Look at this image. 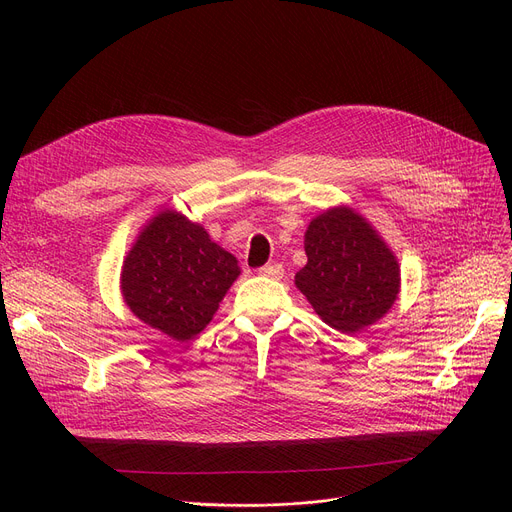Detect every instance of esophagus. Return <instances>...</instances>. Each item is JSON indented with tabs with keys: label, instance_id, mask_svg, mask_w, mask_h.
<instances>
[{
	"label": "esophagus",
	"instance_id": "34e87169",
	"mask_svg": "<svg viewBox=\"0 0 512 512\" xmlns=\"http://www.w3.org/2000/svg\"><path fill=\"white\" fill-rule=\"evenodd\" d=\"M259 276H265V278H272V280H280L284 276V267L282 263H270V265H263L259 267Z\"/></svg>",
	"mask_w": 512,
	"mask_h": 512
}]
</instances>
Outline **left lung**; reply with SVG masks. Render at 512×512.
I'll use <instances>...</instances> for the list:
<instances>
[{"mask_svg":"<svg viewBox=\"0 0 512 512\" xmlns=\"http://www.w3.org/2000/svg\"><path fill=\"white\" fill-rule=\"evenodd\" d=\"M307 265L294 284L338 332L355 334L396 301L400 272L392 251L355 211L321 213L305 234Z\"/></svg>","mask_w":512,"mask_h":512,"instance_id":"8db88e82","label":"left lung"}]
</instances>
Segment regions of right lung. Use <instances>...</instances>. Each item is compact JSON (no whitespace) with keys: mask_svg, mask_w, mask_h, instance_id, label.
Instances as JSON below:
<instances>
[{"mask_svg":"<svg viewBox=\"0 0 512 512\" xmlns=\"http://www.w3.org/2000/svg\"><path fill=\"white\" fill-rule=\"evenodd\" d=\"M238 261L176 211H164L141 232L122 267L130 311L174 340L197 336L238 278Z\"/></svg>","mask_w":512,"mask_h":512,"instance_id":"1","label":"right lung"}]
</instances>
